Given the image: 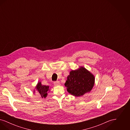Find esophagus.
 <instances>
[{
    "instance_id": "1",
    "label": "esophagus",
    "mask_w": 130,
    "mask_h": 130,
    "mask_svg": "<svg viewBox=\"0 0 130 130\" xmlns=\"http://www.w3.org/2000/svg\"><path fill=\"white\" fill-rule=\"evenodd\" d=\"M54 85H55V86H58V85H59L60 84L59 81H55V82H54Z\"/></svg>"
}]
</instances>
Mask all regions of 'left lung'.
<instances>
[{
	"label": "left lung",
	"instance_id": "1",
	"mask_svg": "<svg viewBox=\"0 0 130 130\" xmlns=\"http://www.w3.org/2000/svg\"><path fill=\"white\" fill-rule=\"evenodd\" d=\"M94 83V77L83 67L72 71L67 77L65 86L68 93L75 96H80L92 89Z\"/></svg>",
	"mask_w": 130,
	"mask_h": 130
}]
</instances>
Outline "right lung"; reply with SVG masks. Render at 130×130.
<instances>
[{"instance_id": "1", "label": "right lung", "mask_w": 130, "mask_h": 130, "mask_svg": "<svg viewBox=\"0 0 130 130\" xmlns=\"http://www.w3.org/2000/svg\"><path fill=\"white\" fill-rule=\"evenodd\" d=\"M49 86H44L41 85V82H39L37 84V85L36 87V89L38 93H39L41 97L45 98L47 95V92L49 90Z\"/></svg>"}]
</instances>
